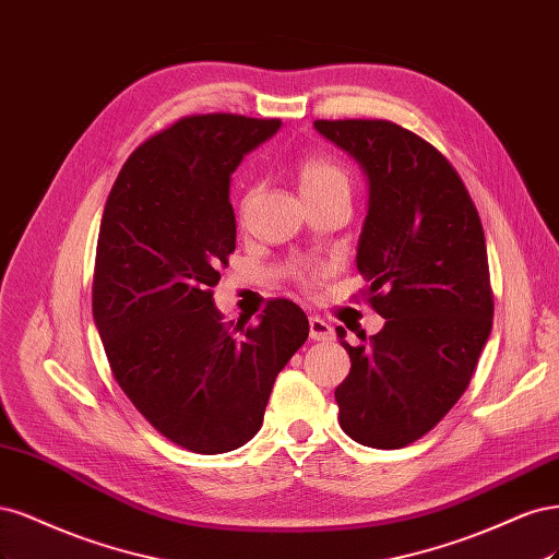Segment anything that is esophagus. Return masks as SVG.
<instances>
[{
    "label": "esophagus",
    "instance_id": "34e87169",
    "mask_svg": "<svg viewBox=\"0 0 559 559\" xmlns=\"http://www.w3.org/2000/svg\"><path fill=\"white\" fill-rule=\"evenodd\" d=\"M309 336L313 341H332L334 338V330L330 322H325L322 318H309Z\"/></svg>",
    "mask_w": 559,
    "mask_h": 559
}]
</instances>
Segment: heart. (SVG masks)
Segmentation results:
<instances>
[{"mask_svg": "<svg viewBox=\"0 0 559 559\" xmlns=\"http://www.w3.org/2000/svg\"><path fill=\"white\" fill-rule=\"evenodd\" d=\"M295 174L299 181V190L306 200H313V197H322L338 190H350V178L348 171L338 165L336 159L322 155V153H309L297 159ZM297 278L306 281L301 269H297Z\"/></svg>", "mask_w": 559, "mask_h": 559, "instance_id": "heart-1", "label": "heart"}]
</instances>
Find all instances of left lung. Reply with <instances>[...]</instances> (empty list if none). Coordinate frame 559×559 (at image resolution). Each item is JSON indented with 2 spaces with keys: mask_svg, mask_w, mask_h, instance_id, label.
<instances>
[{
  "mask_svg": "<svg viewBox=\"0 0 559 559\" xmlns=\"http://www.w3.org/2000/svg\"><path fill=\"white\" fill-rule=\"evenodd\" d=\"M359 162L369 209L357 243L367 301L383 330L348 344L350 373L334 392L338 425L369 448L425 437L472 381L492 330L495 299L478 211L453 165L390 120H316Z\"/></svg>",
  "mask_w": 559,
  "mask_h": 559,
  "instance_id": "1",
  "label": "left lung"
}]
</instances>
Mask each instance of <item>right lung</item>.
<instances>
[{
  "instance_id": "right-lung-1",
  "label": "right lung",
  "mask_w": 559,
  "mask_h": 559,
  "mask_svg": "<svg viewBox=\"0 0 559 559\" xmlns=\"http://www.w3.org/2000/svg\"><path fill=\"white\" fill-rule=\"evenodd\" d=\"M278 118L188 116L124 162L106 200L93 316L116 383L162 437L200 455L258 435L278 371L309 336L290 299L258 325L223 322L213 304L237 246L229 181Z\"/></svg>"
}]
</instances>
